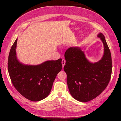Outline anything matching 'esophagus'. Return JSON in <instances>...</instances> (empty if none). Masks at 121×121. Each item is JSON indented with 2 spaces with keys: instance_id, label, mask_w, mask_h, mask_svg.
I'll return each mask as SVG.
<instances>
[{
  "instance_id": "esophagus-1",
  "label": "esophagus",
  "mask_w": 121,
  "mask_h": 121,
  "mask_svg": "<svg viewBox=\"0 0 121 121\" xmlns=\"http://www.w3.org/2000/svg\"><path fill=\"white\" fill-rule=\"evenodd\" d=\"M61 64H62V65H63V68L64 67V65L65 64V59H63L61 61Z\"/></svg>"
}]
</instances>
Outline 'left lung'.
<instances>
[{
	"label": "left lung",
	"mask_w": 121,
	"mask_h": 121,
	"mask_svg": "<svg viewBox=\"0 0 121 121\" xmlns=\"http://www.w3.org/2000/svg\"><path fill=\"white\" fill-rule=\"evenodd\" d=\"M103 42L104 54L101 59L95 63L87 60L79 47L68 48L65 53L67 81L69 93L73 98L87 102L98 96L107 87L112 71L111 52L101 33L97 35Z\"/></svg>",
	"instance_id": "1"
}]
</instances>
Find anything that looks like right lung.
Wrapping results in <instances>:
<instances>
[{"label": "right lung", "mask_w": 121, "mask_h": 121, "mask_svg": "<svg viewBox=\"0 0 121 121\" xmlns=\"http://www.w3.org/2000/svg\"><path fill=\"white\" fill-rule=\"evenodd\" d=\"M17 40L11 47L8 58L11 81L18 92L28 99L41 100L50 93L56 75L61 70V59L36 65H23L17 58Z\"/></svg>", "instance_id": "obj_1"}]
</instances>
